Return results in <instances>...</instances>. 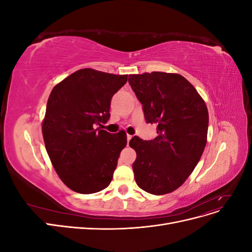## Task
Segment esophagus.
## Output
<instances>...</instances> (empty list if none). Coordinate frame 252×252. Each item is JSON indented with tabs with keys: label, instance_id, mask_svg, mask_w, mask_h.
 <instances>
[{
	"label": "esophagus",
	"instance_id": "34e87169",
	"mask_svg": "<svg viewBox=\"0 0 252 252\" xmlns=\"http://www.w3.org/2000/svg\"><path fill=\"white\" fill-rule=\"evenodd\" d=\"M131 138H132V135H130V134H127V142L129 143V141L131 140Z\"/></svg>",
	"mask_w": 252,
	"mask_h": 252
}]
</instances>
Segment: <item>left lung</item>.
Instances as JSON below:
<instances>
[{
    "label": "left lung",
    "instance_id": "left-lung-1",
    "mask_svg": "<svg viewBox=\"0 0 252 252\" xmlns=\"http://www.w3.org/2000/svg\"><path fill=\"white\" fill-rule=\"evenodd\" d=\"M129 84L143 105L147 123L158 136L144 141L134 135L129 146L138 186L151 194L174 191L199 163L207 142L208 110L196 89L178 73L154 71L129 74Z\"/></svg>",
    "mask_w": 252,
    "mask_h": 252
}]
</instances>
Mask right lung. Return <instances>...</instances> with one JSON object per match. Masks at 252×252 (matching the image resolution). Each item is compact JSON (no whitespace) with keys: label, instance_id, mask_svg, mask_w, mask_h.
I'll list each match as a JSON object with an SVG mask.
<instances>
[{"label":"right lung","instance_id":"obj_1","mask_svg":"<svg viewBox=\"0 0 252 252\" xmlns=\"http://www.w3.org/2000/svg\"><path fill=\"white\" fill-rule=\"evenodd\" d=\"M127 77L84 68L57 84L48 97L45 147L60 179L75 192L94 193L110 184L127 136L96 125L107 123L111 98Z\"/></svg>","mask_w":252,"mask_h":252}]
</instances>
